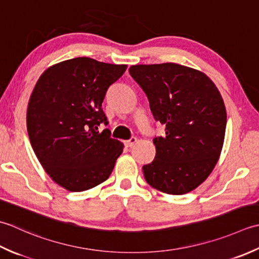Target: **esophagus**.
I'll list each match as a JSON object with an SVG mask.
<instances>
[{
	"label": "esophagus",
	"mask_w": 259,
	"mask_h": 259,
	"mask_svg": "<svg viewBox=\"0 0 259 259\" xmlns=\"http://www.w3.org/2000/svg\"><path fill=\"white\" fill-rule=\"evenodd\" d=\"M136 142H137V140L135 139V137H132L131 140H128V141H125V142H124V144H125V146H126V147H132V146H133V145L136 143Z\"/></svg>",
	"instance_id": "34e87169"
}]
</instances>
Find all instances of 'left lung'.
I'll use <instances>...</instances> for the list:
<instances>
[{
	"label": "left lung",
	"mask_w": 259,
	"mask_h": 259,
	"mask_svg": "<svg viewBox=\"0 0 259 259\" xmlns=\"http://www.w3.org/2000/svg\"><path fill=\"white\" fill-rule=\"evenodd\" d=\"M165 136L153 140L155 159L143 166L146 182L163 193L186 194L207 180L224 146V99L204 72L179 63L131 66Z\"/></svg>",
	"instance_id": "8db88e82"
}]
</instances>
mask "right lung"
Instances as JSON below:
<instances>
[{
	"mask_svg": "<svg viewBox=\"0 0 259 259\" xmlns=\"http://www.w3.org/2000/svg\"><path fill=\"white\" fill-rule=\"evenodd\" d=\"M127 65L79 57L52 65L39 77L26 109L31 146L52 181L79 192L106 181L124 144L97 132L107 124L102 104Z\"/></svg>",
	"mask_w": 259,
	"mask_h": 259,
	"instance_id": "add662e5",
	"label": "right lung"
}]
</instances>
